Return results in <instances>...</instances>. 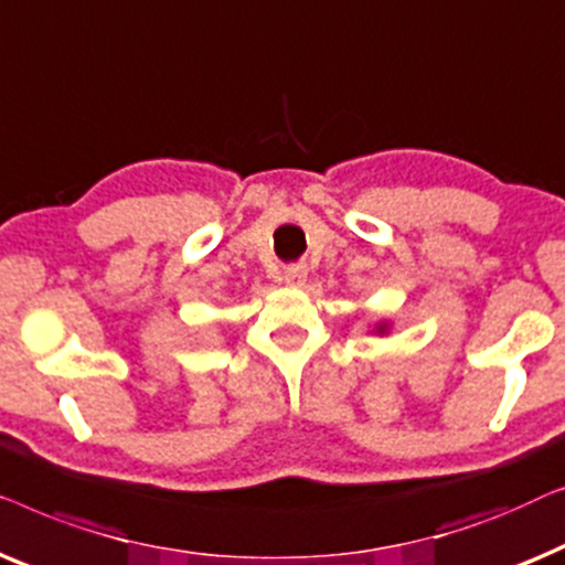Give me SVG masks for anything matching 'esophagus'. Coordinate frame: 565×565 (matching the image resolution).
Returning a JSON list of instances; mask_svg holds the SVG:
<instances>
[{
  "label": "esophagus",
  "instance_id": "obj_1",
  "mask_svg": "<svg viewBox=\"0 0 565 565\" xmlns=\"http://www.w3.org/2000/svg\"><path fill=\"white\" fill-rule=\"evenodd\" d=\"M284 281L289 286H301L307 281V268L305 266H289L284 271Z\"/></svg>",
  "mask_w": 565,
  "mask_h": 565
}]
</instances>
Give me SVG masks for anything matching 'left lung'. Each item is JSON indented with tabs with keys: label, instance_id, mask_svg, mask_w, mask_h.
Masks as SVG:
<instances>
[{
	"label": "left lung",
	"instance_id": "1",
	"mask_svg": "<svg viewBox=\"0 0 565 565\" xmlns=\"http://www.w3.org/2000/svg\"><path fill=\"white\" fill-rule=\"evenodd\" d=\"M376 332H386V322H384V324H379Z\"/></svg>",
	"mask_w": 565,
	"mask_h": 565
}]
</instances>
